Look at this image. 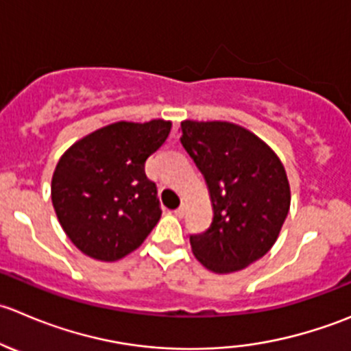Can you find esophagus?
<instances>
[{"label": "esophagus", "mask_w": 351, "mask_h": 351, "mask_svg": "<svg viewBox=\"0 0 351 351\" xmlns=\"http://www.w3.org/2000/svg\"><path fill=\"white\" fill-rule=\"evenodd\" d=\"M184 213H186V208H184V206H179L177 210H174V215L177 218H182Z\"/></svg>", "instance_id": "esophagus-1"}]
</instances>
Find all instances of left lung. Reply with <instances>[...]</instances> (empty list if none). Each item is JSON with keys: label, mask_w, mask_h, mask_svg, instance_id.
Returning <instances> with one entry per match:
<instances>
[{"label": "left lung", "mask_w": 351, "mask_h": 351, "mask_svg": "<svg viewBox=\"0 0 351 351\" xmlns=\"http://www.w3.org/2000/svg\"><path fill=\"white\" fill-rule=\"evenodd\" d=\"M180 143L206 180L213 221L191 235L197 261L213 273L247 268L278 239L290 210V184L275 152L225 121H182Z\"/></svg>", "instance_id": "obj_1"}]
</instances>
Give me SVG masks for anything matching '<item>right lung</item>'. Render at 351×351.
<instances>
[{
  "instance_id": "obj_1",
  "label": "right lung",
  "mask_w": 351,
  "mask_h": 351,
  "mask_svg": "<svg viewBox=\"0 0 351 351\" xmlns=\"http://www.w3.org/2000/svg\"><path fill=\"white\" fill-rule=\"evenodd\" d=\"M172 123L109 124L76 141L59 158L51 199L62 230L83 252L112 263L143 244L160 220L157 186L145 162L164 145Z\"/></svg>"
}]
</instances>
